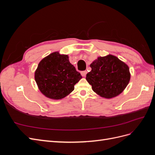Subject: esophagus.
<instances>
[{
	"mask_svg": "<svg viewBox=\"0 0 155 155\" xmlns=\"http://www.w3.org/2000/svg\"><path fill=\"white\" fill-rule=\"evenodd\" d=\"M87 73V70H84V71H82V72H81V76H83V77H85V76H86Z\"/></svg>",
	"mask_w": 155,
	"mask_h": 155,
	"instance_id": "1",
	"label": "esophagus"
}]
</instances>
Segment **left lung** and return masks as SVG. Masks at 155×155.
<instances>
[{
    "label": "left lung",
    "instance_id": "8db88e82",
    "mask_svg": "<svg viewBox=\"0 0 155 155\" xmlns=\"http://www.w3.org/2000/svg\"><path fill=\"white\" fill-rule=\"evenodd\" d=\"M86 76L88 83L98 95L112 98L123 92L130 80L129 68L114 55L99 57L91 65Z\"/></svg>",
    "mask_w": 155,
    "mask_h": 155
}]
</instances>
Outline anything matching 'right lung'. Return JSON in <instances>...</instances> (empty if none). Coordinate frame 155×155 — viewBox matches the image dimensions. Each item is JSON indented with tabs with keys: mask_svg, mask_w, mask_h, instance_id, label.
Wrapping results in <instances>:
<instances>
[{
	"mask_svg": "<svg viewBox=\"0 0 155 155\" xmlns=\"http://www.w3.org/2000/svg\"><path fill=\"white\" fill-rule=\"evenodd\" d=\"M82 78L70 63L67 55L54 52L41 61L35 72V79L45 96L59 100L74 91V85Z\"/></svg>",
	"mask_w": 155,
	"mask_h": 155,
	"instance_id": "obj_1",
	"label": "right lung"
}]
</instances>
